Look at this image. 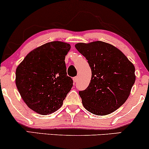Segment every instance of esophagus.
Wrapping results in <instances>:
<instances>
[{
    "label": "esophagus",
    "mask_w": 149,
    "mask_h": 149,
    "mask_svg": "<svg viewBox=\"0 0 149 149\" xmlns=\"http://www.w3.org/2000/svg\"><path fill=\"white\" fill-rule=\"evenodd\" d=\"M73 82H76L77 81H78V76H76V77H74V78H73Z\"/></svg>",
    "instance_id": "obj_1"
}]
</instances>
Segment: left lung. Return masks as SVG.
<instances>
[{
  "mask_svg": "<svg viewBox=\"0 0 149 149\" xmlns=\"http://www.w3.org/2000/svg\"><path fill=\"white\" fill-rule=\"evenodd\" d=\"M76 49L87 60L92 78L79 95L85 108L96 115H107L128 99L135 81V67L115 46L97 41L78 43Z\"/></svg>",
  "mask_w": 149,
  "mask_h": 149,
  "instance_id": "left-lung-1",
  "label": "left lung"
}]
</instances>
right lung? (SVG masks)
<instances>
[{"label": "right lung", "mask_w": 149, "mask_h": 149, "mask_svg": "<svg viewBox=\"0 0 149 149\" xmlns=\"http://www.w3.org/2000/svg\"><path fill=\"white\" fill-rule=\"evenodd\" d=\"M70 44L51 42L26 55L16 70V85L28 107L46 115L58 110L73 87L64 62Z\"/></svg>", "instance_id": "right-lung-1"}]
</instances>
